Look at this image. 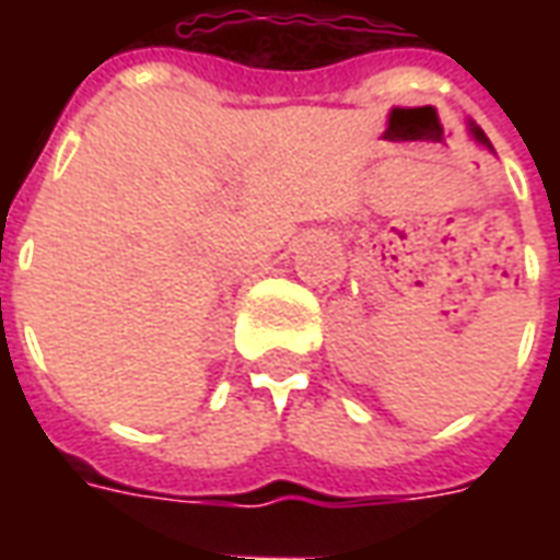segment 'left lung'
Returning a JSON list of instances; mask_svg holds the SVG:
<instances>
[{"label": "left lung", "mask_w": 560, "mask_h": 560, "mask_svg": "<svg viewBox=\"0 0 560 560\" xmlns=\"http://www.w3.org/2000/svg\"><path fill=\"white\" fill-rule=\"evenodd\" d=\"M468 131H470V138L477 140V143H482V147H486V149H492V143H489V138L482 135L480 126H474V122H468Z\"/></svg>", "instance_id": "obj_1"}]
</instances>
